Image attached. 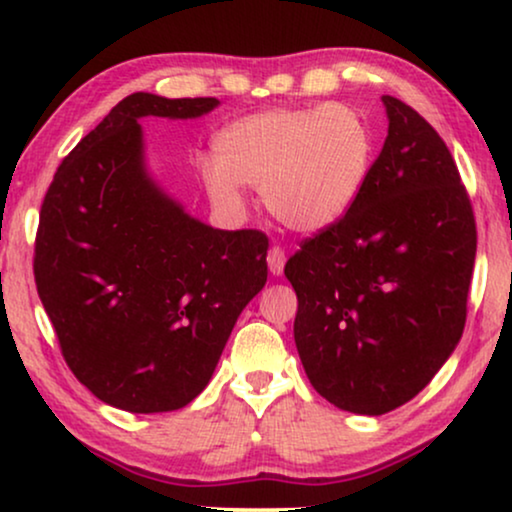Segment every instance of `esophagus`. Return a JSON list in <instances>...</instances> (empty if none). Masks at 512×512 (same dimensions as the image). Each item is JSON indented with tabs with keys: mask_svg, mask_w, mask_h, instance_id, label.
Instances as JSON below:
<instances>
[{
	"mask_svg": "<svg viewBox=\"0 0 512 512\" xmlns=\"http://www.w3.org/2000/svg\"><path fill=\"white\" fill-rule=\"evenodd\" d=\"M284 263H286L284 251L279 249V247H272L270 254H268V268H270L272 275H275V277L282 275V272H284Z\"/></svg>",
	"mask_w": 512,
	"mask_h": 512,
	"instance_id": "1",
	"label": "esophagus"
}]
</instances>
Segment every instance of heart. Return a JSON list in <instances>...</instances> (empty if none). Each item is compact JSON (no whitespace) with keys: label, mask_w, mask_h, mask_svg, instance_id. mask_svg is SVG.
<instances>
[{"label":"heart","mask_w":512,"mask_h":512,"mask_svg":"<svg viewBox=\"0 0 512 512\" xmlns=\"http://www.w3.org/2000/svg\"><path fill=\"white\" fill-rule=\"evenodd\" d=\"M205 165L209 195L226 207L242 186L261 188L263 205L293 233H321L359 198L373 160V132L347 104L268 109L237 118L214 137Z\"/></svg>","instance_id":"obj_1"}]
</instances>
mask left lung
I'll list each match as a JSON object with an SVG mask.
<instances>
[{
    "label": "left lung",
    "mask_w": 512,
    "mask_h": 512,
    "mask_svg": "<svg viewBox=\"0 0 512 512\" xmlns=\"http://www.w3.org/2000/svg\"><path fill=\"white\" fill-rule=\"evenodd\" d=\"M382 104L387 139L359 198L284 268L307 380L370 417L415 398L459 345L478 244L450 149L405 102Z\"/></svg>",
    "instance_id": "left-lung-1"
}]
</instances>
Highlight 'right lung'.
Listing matches in <instances>:
<instances>
[{
  "label": "right lung",
  "instance_id": "1",
  "mask_svg": "<svg viewBox=\"0 0 512 512\" xmlns=\"http://www.w3.org/2000/svg\"><path fill=\"white\" fill-rule=\"evenodd\" d=\"M219 104L128 95L62 160L41 205L39 298L76 380L118 410L191 403L268 282V237L195 219L146 165L142 118L186 121Z\"/></svg>",
  "mask_w": 512,
  "mask_h": 512
}]
</instances>
